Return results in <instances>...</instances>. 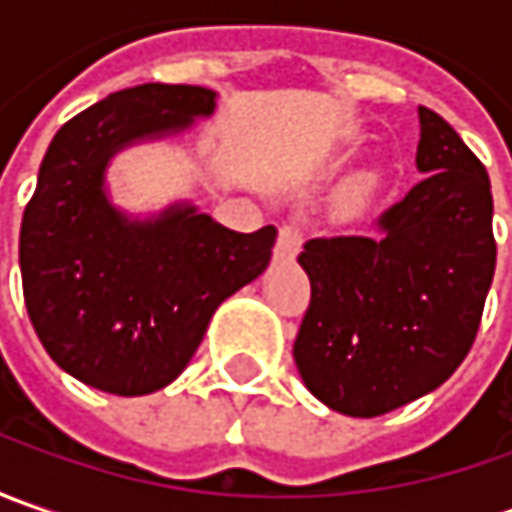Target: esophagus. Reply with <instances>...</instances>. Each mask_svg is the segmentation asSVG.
Masks as SVG:
<instances>
[{
    "mask_svg": "<svg viewBox=\"0 0 512 512\" xmlns=\"http://www.w3.org/2000/svg\"><path fill=\"white\" fill-rule=\"evenodd\" d=\"M302 227L296 222H287V225L279 227V239H276V259H293L299 250H302Z\"/></svg>",
    "mask_w": 512,
    "mask_h": 512,
    "instance_id": "34e87169",
    "label": "esophagus"
}]
</instances>
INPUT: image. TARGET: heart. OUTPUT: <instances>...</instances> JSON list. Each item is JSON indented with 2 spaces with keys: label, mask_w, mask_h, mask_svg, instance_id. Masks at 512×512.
<instances>
[{
  "label": "heart",
  "mask_w": 512,
  "mask_h": 512,
  "mask_svg": "<svg viewBox=\"0 0 512 512\" xmlns=\"http://www.w3.org/2000/svg\"><path fill=\"white\" fill-rule=\"evenodd\" d=\"M367 196H370V182H364L362 179V182H356V185L344 193V210H356Z\"/></svg>",
  "instance_id": "b5f03b06"
}]
</instances>
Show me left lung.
I'll list each match as a JSON object with an SVG mask.
<instances>
[{
    "mask_svg": "<svg viewBox=\"0 0 512 512\" xmlns=\"http://www.w3.org/2000/svg\"><path fill=\"white\" fill-rule=\"evenodd\" d=\"M427 173L367 236L310 239L299 265L310 305L293 342L307 390L373 419L444 384L482 325L496 270L493 193L479 156L419 108Z\"/></svg>",
    "mask_w": 512,
    "mask_h": 512,
    "instance_id": "obj_1",
    "label": "left lung"
}]
</instances>
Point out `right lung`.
<instances>
[{
  "mask_svg": "<svg viewBox=\"0 0 512 512\" xmlns=\"http://www.w3.org/2000/svg\"><path fill=\"white\" fill-rule=\"evenodd\" d=\"M213 99L162 82L110 93L65 122L42 159L19 233L25 307L50 359L96 390L145 396L173 382L213 310L270 262L273 225L236 233L193 207L128 222L105 199L116 150L187 128Z\"/></svg>",
  "mask_w": 512,
  "mask_h": 512,
  "instance_id": "1",
  "label": "right lung"
}]
</instances>
